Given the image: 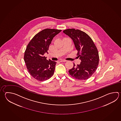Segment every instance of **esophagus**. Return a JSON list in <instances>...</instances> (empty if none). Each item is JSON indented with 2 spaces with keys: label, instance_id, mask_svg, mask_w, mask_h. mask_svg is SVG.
I'll return each instance as SVG.
<instances>
[{
  "label": "esophagus",
  "instance_id": "1",
  "mask_svg": "<svg viewBox=\"0 0 121 121\" xmlns=\"http://www.w3.org/2000/svg\"><path fill=\"white\" fill-rule=\"evenodd\" d=\"M59 61L60 62H66L67 61L66 60H64V59H59Z\"/></svg>",
  "mask_w": 121,
  "mask_h": 121
}]
</instances>
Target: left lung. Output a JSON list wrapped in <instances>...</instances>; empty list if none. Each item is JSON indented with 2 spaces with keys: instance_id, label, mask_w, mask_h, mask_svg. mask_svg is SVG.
Wrapping results in <instances>:
<instances>
[{
  "instance_id": "obj_1",
  "label": "left lung",
  "mask_w": 121,
  "mask_h": 121,
  "mask_svg": "<svg viewBox=\"0 0 121 121\" xmlns=\"http://www.w3.org/2000/svg\"><path fill=\"white\" fill-rule=\"evenodd\" d=\"M63 33L72 39L81 62L69 70V74L79 80L88 79L96 71L99 65L98 50L89 35L82 30L68 29Z\"/></svg>"
}]
</instances>
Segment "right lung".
Masks as SVG:
<instances>
[{
    "label": "right lung",
    "mask_w": 121,
    "mask_h": 121,
    "mask_svg": "<svg viewBox=\"0 0 121 121\" xmlns=\"http://www.w3.org/2000/svg\"><path fill=\"white\" fill-rule=\"evenodd\" d=\"M62 31L54 29H45L35 35L27 45L24 61L28 71L34 78L44 81L50 78L54 72L56 62L44 56L48 52L49 46L56 35Z\"/></svg>",
    "instance_id": "1"
}]
</instances>
